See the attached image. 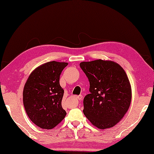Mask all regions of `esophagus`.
Returning a JSON list of instances; mask_svg holds the SVG:
<instances>
[{
  "label": "esophagus",
  "mask_w": 154,
  "mask_h": 154,
  "mask_svg": "<svg viewBox=\"0 0 154 154\" xmlns=\"http://www.w3.org/2000/svg\"><path fill=\"white\" fill-rule=\"evenodd\" d=\"M75 98H76L78 100H82V98H83V96H82V95L77 96V97H75Z\"/></svg>",
  "instance_id": "1"
}]
</instances>
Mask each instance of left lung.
I'll use <instances>...</instances> for the list:
<instances>
[{"instance_id":"8db88e82","label":"left lung","mask_w":154,"mask_h":154,"mask_svg":"<svg viewBox=\"0 0 154 154\" xmlns=\"http://www.w3.org/2000/svg\"><path fill=\"white\" fill-rule=\"evenodd\" d=\"M90 81V92L83 100V113L94 126L104 130L121 121L132 100L131 85L118 63L97 60L80 63Z\"/></svg>"}]
</instances>
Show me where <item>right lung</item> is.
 <instances>
[{
	"instance_id": "right-lung-1",
	"label": "right lung",
	"mask_w": 154,
	"mask_h": 154,
	"mask_svg": "<svg viewBox=\"0 0 154 154\" xmlns=\"http://www.w3.org/2000/svg\"><path fill=\"white\" fill-rule=\"evenodd\" d=\"M67 62H46L35 68L23 90V103L29 119L42 129L50 130L66 115L62 106L64 90L60 76Z\"/></svg>"
}]
</instances>
